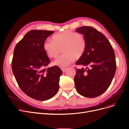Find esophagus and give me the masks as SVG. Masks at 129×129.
Masks as SVG:
<instances>
[{"label":"esophagus","instance_id":"1","mask_svg":"<svg viewBox=\"0 0 129 129\" xmlns=\"http://www.w3.org/2000/svg\"><path fill=\"white\" fill-rule=\"evenodd\" d=\"M61 70H62L63 72H65L66 71V68H61Z\"/></svg>","mask_w":129,"mask_h":129}]
</instances>
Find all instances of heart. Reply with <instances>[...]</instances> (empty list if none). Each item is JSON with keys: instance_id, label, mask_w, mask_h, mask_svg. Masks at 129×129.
I'll list each match as a JSON object with an SVG mask.
<instances>
[{"instance_id": "obj_1", "label": "heart", "mask_w": 129, "mask_h": 129, "mask_svg": "<svg viewBox=\"0 0 129 129\" xmlns=\"http://www.w3.org/2000/svg\"><path fill=\"white\" fill-rule=\"evenodd\" d=\"M86 48L85 37L79 33L66 30L53 37V41L47 40L44 44V49L49 57L56 58L61 52H64L55 60L54 64L65 67L75 59L81 58Z\"/></svg>"}]
</instances>
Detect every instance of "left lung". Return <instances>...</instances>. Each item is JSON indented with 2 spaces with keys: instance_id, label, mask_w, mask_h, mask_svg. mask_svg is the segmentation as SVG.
<instances>
[{
  "instance_id": "obj_1",
  "label": "left lung",
  "mask_w": 129,
  "mask_h": 129,
  "mask_svg": "<svg viewBox=\"0 0 129 129\" xmlns=\"http://www.w3.org/2000/svg\"><path fill=\"white\" fill-rule=\"evenodd\" d=\"M76 30L84 35L86 41L85 52L76 64L89 68L75 69V87L83 96L96 98L107 90L114 76V49L107 38L94 27L83 26Z\"/></svg>"
}]
</instances>
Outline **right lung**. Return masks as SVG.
<instances>
[{
	"label": "right lung",
	"instance_id": "add662e5",
	"mask_svg": "<svg viewBox=\"0 0 129 129\" xmlns=\"http://www.w3.org/2000/svg\"><path fill=\"white\" fill-rule=\"evenodd\" d=\"M54 31L31 30L14 49L12 67L18 85L27 96L38 101L51 99L59 90L62 71L51 62L44 49L46 39Z\"/></svg>",
	"mask_w": 129,
	"mask_h": 129
}]
</instances>
